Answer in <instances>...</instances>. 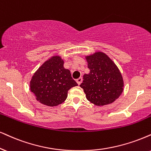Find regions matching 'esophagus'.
<instances>
[{"label": "esophagus", "instance_id": "obj_1", "mask_svg": "<svg viewBox=\"0 0 151 151\" xmlns=\"http://www.w3.org/2000/svg\"><path fill=\"white\" fill-rule=\"evenodd\" d=\"M82 77H79V78H78V79L76 80V81H77V83H78V85H80L81 84V83L82 82Z\"/></svg>", "mask_w": 151, "mask_h": 151}]
</instances>
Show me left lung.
<instances>
[{"label": "left lung", "instance_id": "8db88e82", "mask_svg": "<svg viewBox=\"0 0 151 151\" xmlns=\"http://www.w3.org/2000/svg\"><path fill=\"white\" fill-rule=\"evenodd\" d=\"M90 72L84 74L80 87L86 99L96 106L111 104L123 91L124 81L117 65L105 53L96 51L85 56Z\"/></svg>", "mask_w": 151, "mask_h": 151}]
</instances>
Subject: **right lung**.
Listing matches in <instances>:
<instances>
[{
  "mask_svg": "<svg viewBox=\"0 0 151 151\" xmlns=\"http://www.w3.org/2000/svg\"><path fill=\"white\" fill-rule=\"evenodd\" d=\"M64 60L58 55L47 60L33 74L30 90L38 102L49 106H58L68 98V91L78 84L71 73L63 66Z\"/></svg>",
  "mask_w": 151,
  "mask_h": 151,
  "instance_id": "1",
  "label": "right lung"
}]
</instances>
